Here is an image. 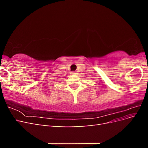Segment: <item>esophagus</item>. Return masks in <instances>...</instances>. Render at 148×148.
I'll use <instances>...</instances> for the list:
<instances>
[{
	"mask_svg": "<svg viewBox=\"0 0 148 148\" xmlns=\"http://www.w3.org/2000/svg\"><path fill=\"white\" fill-rule=\"evenodd\" d=\"M70 74H71V75H75V74H76V73H75V71H71V72H70Z\"/></svg>",
	"mask_w": 148,
	"mask_h": 148,
	"instance_id": "esophagus-1",
	"label": "esophagus"
}]
</instances>
